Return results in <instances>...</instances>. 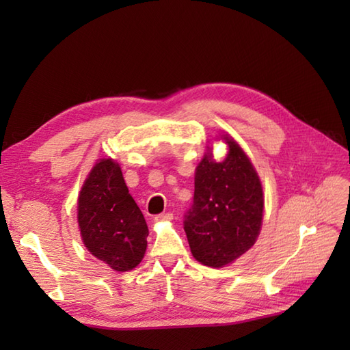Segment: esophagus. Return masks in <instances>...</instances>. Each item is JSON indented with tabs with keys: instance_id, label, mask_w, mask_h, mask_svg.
Wrapping results in <instances>:
<instances>
[{
	"instance_id": "esophagus-1",
	"label": "esophagus",
	"mask_w": 350,
	"mask_h": 350,
	"mask_svg": "<svg viewBox=\"0 0 350 350\" xmlns=\"http://www.w3.org/2000/svg\"><path fill=\"white\" fill-rule=\"evenodd\" d=\"M171 219H173V213H170V212L159 213L154 217V221H171Z\"/></svg>"
}]
</instances>
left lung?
Returning a JSON list of instances; mask_svg holds the SVG:
<instances>
[{
	"label": "left lung",
	"mask_w": 350,
	"mask_h": 350,
	"mask_svg": "<svg viewBox=\"0 0 350 350\" xmlns=\"http://www.w3.org/2000/svg\"><path fill=\"white\" fill-rule=\"evenodd\" d=\"M228 153L221 162L212 148L196 168L194 202L183 228L200 263L222 267L256 243L263 219V188L250 158L236 141L222 135Z\"/></svg>",
	"instance_id": "1"
}]
</instances>
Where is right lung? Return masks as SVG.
Segmentation results:
<instances>
[{
	"label": "right lung",
	"mask_w": 350,
	"mask_h": 350,
	"mask_svg": "<svg viewBox=\"0 0 350 350\" xmlns=\"http://www.w3.org/2000/svg\"><path fill=\"white\" fill-rule=\"evenodd\" d=\"M81 237L92 254L117 272L138 266L147 248L148 228L126 187L120 165L99 159L78 197Z\"/></svg>",
	"instance_id": "obj_1"
}]
</instances>
